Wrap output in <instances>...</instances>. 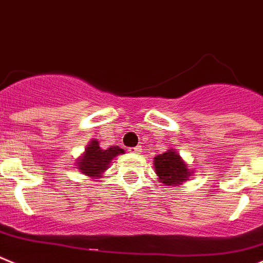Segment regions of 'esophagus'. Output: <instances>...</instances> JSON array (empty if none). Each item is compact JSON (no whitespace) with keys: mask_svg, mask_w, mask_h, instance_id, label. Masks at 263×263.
<instances>
[{"mask_svg":"<svg viewBox=\"0 0 263 263\" xmlns=\"http://www.w3.org/2000/svg\"><path fill=\"white\" fill-rule=\"evenodd\" d=\"M128 151L131 153H140L141 148H140V146H131V148H128Z\"/></svg>","mask_w":263,"mask_h":263,"instance_id":"1","label":"esophagus"}]
</instances>
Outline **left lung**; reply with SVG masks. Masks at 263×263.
Instances as JSON below:
<instances>
[{
    "instance_id": "obj_1",
    "label": "left lung",
    "mask_w": 263,
    "mask_h": 263,
    "mask_svg": "<svg viewBox=\"0 0 263 263\" xmlns=\"http://www.w3.org/2000/svg\"><path fill=\"white\" fill-rule=\"evenodd\" d=\"M153 162H155L156 174L165 184L177 186L186 181L190 176L187 166L176 151H167L162 155L156 156Z\"/></svg>"
}]
</instances>
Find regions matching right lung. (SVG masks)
Here are the masks:
<instances>
[{
  "label": "right lung",
  "mask_w": 263,
  "mask_h": 263,
  "mask_svg": "<svg viewBox=\"0 0 263 263\" xmlns=\"http://www.w3.org/2000/svg\"><path fill=\"white\" fill-rule=\"evenodd\" d=\"M124 153L123 149L119 146H111V148H101L99 143L97 140H93L90 145L86 148L84 157L80 160L79 167L84 174L89 177H99V174H102L107 169V165L110 164V161L112 157Z\"/></svg>",
  "instance_id": "obj_1"
}]
</instances>
